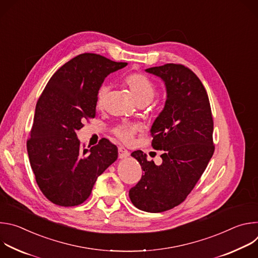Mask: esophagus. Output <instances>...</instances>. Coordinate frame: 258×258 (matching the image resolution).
I'll use <instances>...</instances> for the list:
<instances>
[{"instance_id": "obj_1", "label": "esophagus", "mask_w": 258, "mask_h": 258, "mask_svg": "<svg viewBox=\"0 0 258 258\" xmlns=\"http://www.w3.org/2000/svg\"><path fill=\"white\" fill-rule=\"evenodd\" d=\"M130 156V153L128 151L124 148V147H119L118 148V157L120 159H123V158H126Z\"/></svg>"}]
</instances>
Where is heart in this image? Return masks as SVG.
Instances as JSON below:
<instances>
[{
	"mask_svg": "<svg viewBox=\"0 0 258 258\" xmlns=\"http://www.w3.org/2000/svg\"><path fill=\"white\" fill-rule=\"evenodd\" d=\"M124 85L130 90L137 104L150 103L156 93V88L154 84L146 76L141 75V73H133V75L126 77L124 79ZM107 93L108 89L106 87H102L99 90L97 95V107L99 109H102L105 106ZM138 131L139 126L136 124L121 123L113 130V133L118 139H120L124 143H131Z\"/></svg>",
	"mask_w": 258,
	"mask_h": 258,
	"instance_id": "obj_1",
	"label": "heart"
}]
</instances>
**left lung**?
I'll return each instance as SVG.
<instances>
[{"label":"left lung","mask_w":258,"mask_h":258,"mask_svg":"<svg viewBox=\"0 0 258 258\" xmlns=\"http://www.w3.org/2000/svg\"><path fill=\"white\" fill-rule=\"evenodd\" d=\"M146 72L160 78L166 89L164 108L150 131L153 148L163 150L162 163L134 151L144 173L128 195L137 208L162 212L185 200L204 172L214 152L213 120L207 93L192 70L169 63Z\"/></svg>","instance_id":"8db88e82"}]
</instances>
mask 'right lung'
<instances>
[{"label":"right lung","mask_w":258,"mask_h":258,"mask_svg":"<svg viewBox=\"0 0 258 258\" xmlns=\"http://www.w3.org/2000/svg\"><path fill=\"white\" fill-rule=\"evenodd\" d=\"M126 65L81 54L54 73L36 103L27 154L36 183L54 204H82L98 176L117 159V147L107 139L83 149L77 132L84 119L95 117L105 78Z\"/></svg>","instance_id":"1"}]
</instances>
